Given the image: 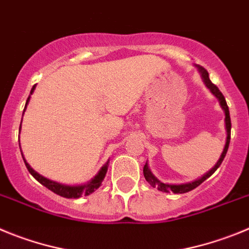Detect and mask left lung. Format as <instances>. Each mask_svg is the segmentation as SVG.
<instances>
[{
  "instance_id": "1",
  "label": "left lung",
  "mask_w": 249,
  "mask_h": 249,
  "mask_svg": "<svg viewBox=\"0 0 249 249\" xmlns=\"http://www.w3.org/2000/svg\"><path fill=\"white\" fill-rule=\"evenodd\" d=\"M196 68H197V71H198V73H200L201 79H202V82L205 83V86L207 87V88L210 89V91H211L214 97L217 98L219 105H221V108H222V110L225 111V129H226V135H227V136H226L225 147H223L222 154H221V156H219V159H218V161L216 162V165H214V166L212 167L210 171L206 172V174L203 175V176H201L200 178H196L195 181H191V182H187V183H180V185H174V183L171 185V183L161 182L160 180H158V178H155V175L152 174L151 170H150V167H149V165H147V162H146V163H145L144 170H142V172H144V176H145V180H146L147 182H149L150 185L152 186V187L158 189L159 191H162V192L172 191L174 194H185V192H189V191H191V190L196 189L197 186H200L201 183L203 182V181L207 180V178H210V176H211V175L213 174V172L216 171L217 169H218L219 165L222 163L223 159H225L226 154H227L228 146H230L231 118H230V110H228V107H227V103H226L225 97H223V94L219 91V89L217 88L216 86H214L211 80H210V77H208L207 71H206L203 67L197 66V64H196Z\"/></svg>"
}]
</instances>
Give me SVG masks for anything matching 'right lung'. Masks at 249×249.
Wrapping results in <instances>:
<instances>
[{
  "mask_svg": "<svg viewBox=\"0 0 249 249\" xmlns=\"http://www.w3.org/2000/svg\"><path fill=\"white\" fill-rule=\"evenodd\" d=\"M35 89H36V86H33L32 90H31V94L35 91ZM30 99H31V95L28 97V99H27L23 113L26 111V108H27V105H28V103H30ZM21 124H22V122H21ZM19 130H21V127H19ZM22 158H23V156H22ZM23 160H24V163H26L27 170L30 171V174L32 175L33 178H35L38 182H41L42 185L46 186L48 190L53 191L54 194L59 195V196L66 197V198H79V197H82V196H88V195L93 194V192L95 191L97 189H99L100 185H102L103 180H104V178H105V175H107V171H108V166H109V160H108L107 162L104 163V165H103L102 169L99 170V172H98V174L95 175V176H94L90 181H88L87 183H83V185H64V183H59V182H57V181L49 180V178H44V176H42V175H39L37 171H35V170L30 166V163L27 162L26 159L23 158Z\"/></svg>",
  "mask_w": 249,
  "mask_h": 249,
  "instance_id": "add662e5",
  "label": "right lung"
}]
</instances>
